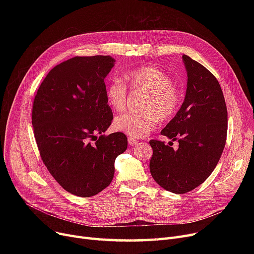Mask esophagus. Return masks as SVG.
Listing matches in <instances>:
<instances>
[{
	"label": "esophagus",
	"instance_id": "esophagus-1",
	"mask_svg": "<svg viewBox=\"0 0 254 254\" xmlns=\"http://www.w3.org/2000/svg\"><path fill=\"white\" fill-rule=\"evenodd\" d=\"M127 141H128V144H129V145H131V146H135V145H137V144H138V140H137L136 138L129 137V138L127 139Z\"/></svg>",
	"mask_w": 254,
	"mask_h": 254
}]
</instances>
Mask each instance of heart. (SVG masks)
Listing matches in <instances>:
<instances>
[{
    "label": "heart",
    "mask_w": 254,
    "mask_h": 254,
    "mask_svg": "<svg viewBox=\"0 0 254 254\" xmlns=\"http://www.w3.org/2000/svg\"><path fill=\"white\" fill-rule=\"evenodd\" d=\"M127 86L134 91L145 92L141 112L125 113L114 120V128L130 137H143L155 128L158 119L170 122L179 111L182 95L173 79L152 65L131 69L124 74ZM106 100L116 112L126 109L127 87L119 79H113L106 87Z\"/></svg>",
    "instance_id": "1"
}]
</instances>
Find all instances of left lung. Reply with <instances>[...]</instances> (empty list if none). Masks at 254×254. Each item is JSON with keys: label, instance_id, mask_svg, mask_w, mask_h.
<instances>
[{"label": "left lung", "instance_id": "8db88e82", "mask_svg": "<svg viewBox=\"0 0 254 254\" xmlns=\"http://www.w3.org/2000/svg\"><path fill=\"white\" fill-rule=\"evenodd\" d=\"M182 59L189 78L185 99L176 116L161 131L179 142L178 149L163 141H149L153 150L151 176L163 189L178 194L194 190L211 175L228 132V110L218 80L189 56L183 55Z\"/></svg>", "mask_w": 254, "mask_h": 254}]
</instances>
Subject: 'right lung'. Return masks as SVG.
Instances as JSON below:
<instances>
[{
  "label": "right lung",
  "instance_id": "add662e5",
  "mask_svg": "<svg viewBox=\"0 0 254 254\" xmlns=\"http://www.w3.org/2000/svg\"><path fill=\"white\" fill-rule=\"evenodd\" d=\"M113 65L110 56L66 60L49 71L33 103L40 156L64 190L81 197L111 183L115 159L127 147L124 132L103 135L113 119L104 82Z\"/></svg>",
  "mask_w": 254,
  "mask_h": 254
}]
</instances>
